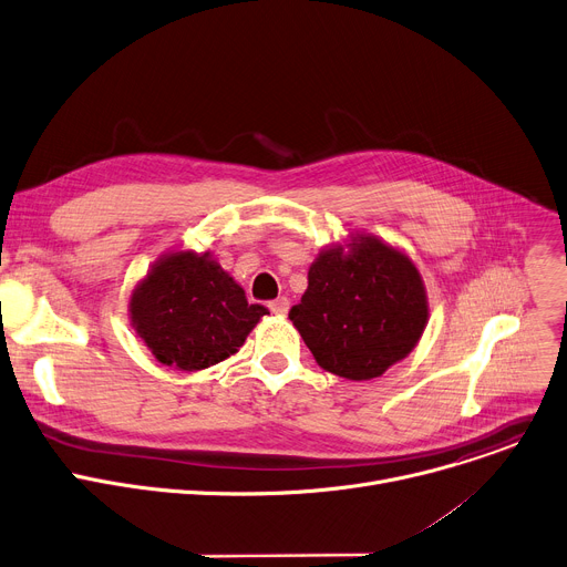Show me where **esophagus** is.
Masks as SVG:
<instances>
[{
	"label": "esophagus",
	"mask_w": 567,
	"mask_h": 567,
	"mask_svg": "<svg viewBox=\"0 0 567 567\" xmlns=\"http://www.w3.org/2000/svg\"><path fill=\"white\" fill-rule=\"evenodd\" d=\"M270 310L275 312L277 318H286V316H288V310H290V301H288V297H279V299L270 301Z\"/></svg>",
	"instance_id": "esophagus-1"
}]
</instances>
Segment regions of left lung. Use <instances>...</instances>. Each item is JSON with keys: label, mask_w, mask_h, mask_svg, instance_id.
I'll list each match as a JSON object with an SVG mask.
<instances>
[{"label": "left lung", "mask_w": 567, "mask_h": 567, "mask_svg": "<svg viewBox=\"0 0 567 567\" xmlns=\"http://www.w3.org/2000/svg\"><path fill=\"white\" fill-rule=\"evenodd\" d=\"M427 312L423 277L405 251L351 231L310 264L290 320L324 371L371 381L414 351Z\"/></svg>", "instance_id": "1"}]
</instances>
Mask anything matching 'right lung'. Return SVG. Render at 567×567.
<instances>
[{
    "label": "right lung",
    "mask_w": 567,
    "mask_h": 567,
    "mask_svg": "<svg viewBox=\"0 0 567 567\" xmlns=\"http://www.w3.org/2000/svg\"><path fill=\"white\" fill-rule=\"evenodd\" d=\"M268 308L245 290L212 251L168 249L128 299L131 327L157 362L200 371L234 355Z\"/></svg>",
    "instance_id": "right-lung-1"
}]
</instances>
